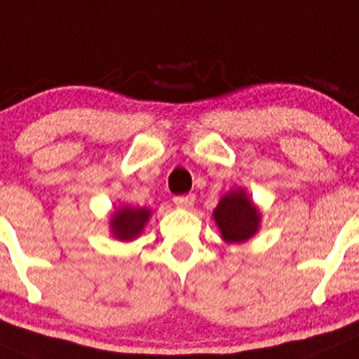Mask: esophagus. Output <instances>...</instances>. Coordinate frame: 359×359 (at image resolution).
Here are the masks:
<instances>
[{"label": "esophagus", "mask_w": 359, "mask_h": 359, "mask_svg": "<svg viewBox=\"0 0 359 359\" xmlns=\"http://www.w3.org/2000/svg\"><path fill=\"white\" fill-rule=\"evenodd\" d=\"M173 202H175L177 208H180V209H189V208H193V203H195V195L177 196V198H173Z\"/></svg>", "instance_id": "1"}]
</instances>
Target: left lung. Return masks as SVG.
I'll return each mask as SVG.
<instances>
[{"mask_svg":"<svg viewBox=\"0 0 359 359\" xmlns=\"http://www.w3.org/2000/svg\"><path fill=\"white\" fill-rule=\"evenodd\" d=\"M212 219L225 243H245L259 231L261 211L243 187H234L219 198Z\"/></svg>","mask_w":359,"mask_h":359,"instance_id":"obj_1","label":"left lung"}]
</instances>
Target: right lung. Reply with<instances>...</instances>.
<instances>
[{
	"label": "right lung",
	"mask_w": 359,
	"mask_h": 359,
	"mask_svg": "<svg viewBox=\"0 0 359 359\" xmlns=\"http://www.w3.org/2000/svg\"><path fill=\"white\" fill-rule=\"evenodd\" d=\"M150 218V209L121 205L109 218V229H111L112 238L118 241H134L144 231Z\"/></svg>",
	"instance_id": "add662e5"
}]
</instances>
